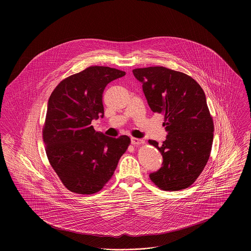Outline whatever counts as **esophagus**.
Returning <instances> with one entry per match:
<instances>
[{
	"label": "esophagus",
	"mask_w": 251,
	"mask_h": 251,
	"mask_svg": "<svg viewBox=\"0 0 251 251\" xmlns=\"http://www.w3.org/2000/svg\"><path fill=\"white\" fill-rule=\"evenodd\" d=\"M131 144L132 145H140V144H144L143 139H138V138H131Z\"/></svg>",
	"instance_id": "1"
}]
</instances>
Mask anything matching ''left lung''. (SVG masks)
<instances>
[{"instance_id": "obj_1", "label": "left lung", "mask_w": 251, "mask_h": 251, "mask_svg": "<svg viewBox=\"0 0 251 251\" xmlns=\"http://www.w3.org/2000/svg\"><path fill=\"white\" fill-rule=\"evenodd\" d=\"M142 83L152 112L163 113L166 140L154 146L162 154V166L150 179L162 190L177 191L191 185L206 166L214 139V122L205 93L190 76L163 67L132 71Z\"/></svg>"}]
</instances>
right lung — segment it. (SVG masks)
Masks as SVG:
<instances>
[{"instance_id":"obj_1","label":"right lung","mask_w":251,"mask_h":251,"mask_svg":"<svg viewBox=\"0 0 251 251\" xmlns=\"http://www.w3.org/2000/svg\"><path fill=\"white\" fill-rule=\"evenodd\" d=\"M126 75L109 67H89L64 79L52 92L43 127L48 160L64 185L78 194L100 191L113 176L130 139L98 132L93 120L103 118L102 94Z\"/></svg>"}]
</instances>
